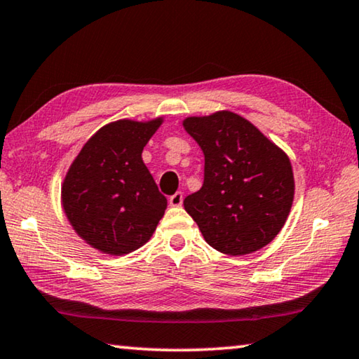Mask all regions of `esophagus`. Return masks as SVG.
I'll list each match as a JSON object with an SVG mask.
<instances>
[{"label": "esophagus", "instance_id": "esophagus-1", "mask_svg": "<svg viewBox=\"0 0 359 359\" xmlns=\"http://www.w3.org/2000/svg\"><path fill=\"white\" fill-rule=\"evenodd\" d=\"M182 203H184V193L182 191H177L174 193L172 196H169V204H171L172 208H179V205H182Z\"/></svg>", "mask_w": 359, "mask_h": 359}]
</instances>
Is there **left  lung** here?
Wrapping results in <instances>:
<instances>
[{"label":"left lung","mask_w":359,"mask_h":359,"mask_svg":"<svg viewBox=\"0 0 359 359\" xmlns=\"http://www.w3.org/2000/svg\"><path fill=\"white\" fill-rule=\"evenodd\" d=\"M184 128L204 154L203 187L188 194L184 205L205 242L233 257L269 244L293 204L288 156L229 111L185 118Z\"/></svg>","instance_id":"obj_1"}]
</instances>
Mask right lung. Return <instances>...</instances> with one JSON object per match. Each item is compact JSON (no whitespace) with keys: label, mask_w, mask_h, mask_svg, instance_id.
Here are the masks:
<instances>
[{"label":"right lung","mask_w":359,"mask_h":359,"mask_svg":"<svg viewBox=\"0 0 359 359\" xmlns=\"http://www.w3.org/2000/svg\"><path fill=\"white\" fill-rule=\"evenodd\" d=\"M161 118L139 123L118 120L88 139L62 187L72 228L98 250H137L165 215L166 198L142 161V150Z\"/></svg>","instance_id":"add662e5"}]
</instances>
